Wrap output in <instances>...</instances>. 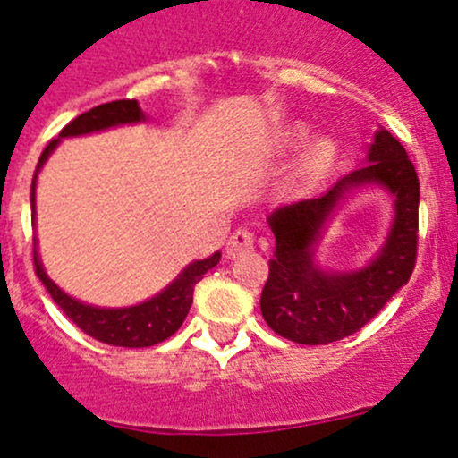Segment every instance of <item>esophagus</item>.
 Segmentation results:
<instances>
[{"label":"esophagus","instance_id":"1","mask_svg":"<svg viewBox=\"0 0 458 458\" xmlns=\"http://www.w3.org/2000/svg\"><path fill=\"white\" fill-rule=\"evenodd\" d=\"M254 233L248 228H241L237 233H233V237L228 239V245H225V252H228L230 259H239L250 250H254Z\"/></svg>","mask_w":458,"mask_h":458}]
</instances>
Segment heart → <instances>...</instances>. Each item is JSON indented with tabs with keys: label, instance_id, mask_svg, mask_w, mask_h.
I'll return each instance as SVG.
<instances>
[{
	"label": "heart",
	"instance_id": "heart-1",
	"mask_svg": "<svg viewBox=\"0 0 458 458\" xmlns=\"http://www.w3.org/2000/svg\"><path fill=\"white\" fill-rule=\"evenodd\" d=\"M306 139H309V130L300 123L291 125V128L284 132V143L289 145V148H298V145H302ZM335 160H336V148L333 140L328 139L313 140V143L306 148L302 158H300L298 169H295V180L302 184L315 182V180L324 178V175L333 169Z\"/></svg>",
	"mask_w": 458,
	"mask_h": 458
}]
</instances>
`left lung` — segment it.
Segmentation results:
<instances>
[{
	"label": "left lung",
	"mask_w": 458,
	"mask_h": 458,
	"mask_svg": "<svg viewBox=\"0 0 458 458\" xmlns=\"http://www.w3.org/2000/svg\"><path fill=\"white\" fill-rule=\"evenodd\" d=\"M378 183L396 198V217L379 256L363 270L324 272L312 260L325 221L352 188ZM420 178L402 143L386 130L374 134L368 165L344 175L321 198L280 206L267 217L276 237L260 313L276 335L321 345L354 335L409 283L417 260Z\"/></svg>",
	"instance_id": "left-lung-1"
}]
</instances>
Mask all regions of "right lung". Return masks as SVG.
<instances>
[{"instance_id": "1", "label": "right lung", "mask_w": 458, "mask_h": 458, "mask_svg": "<svg viewBox=\"0 0 458 458\" xmlns=\"http://www.w3.org/2000/svg\"><path fill=\"white\" fill-rule=\"evenodd\" d=\"M145 114L139 108L137 99H117V102L102 104V106L90 108L89 113L78 114L73 122H69L60 130L58 139H52L47 148L43 149L41 158H38L37 174L32 180V202L34 208V189H37V175L38 169L47 160V156L54 152L60 139L64 137H80V134L98 132V130L113 128V125L122 123H137L143 122ZM221 254L215 252L213 256L204 260H195L191 263L178 278L158 295H154L148 302H140L137 306H128V309H98L84 302H78L72 295L64 293L58 284L45 274L41 260H38L37 250H34V267L37 276L41 278L45 289L49 291L52 300L56 302L63 313L78 326L82 333H87L93 339L102 341L108 345H119V348H149V345L160 344V341L169 339L175 330L182 326L187 318L191 304H193V289L208 269H213L219 263Z\"/></svg>"}]
</instances>
